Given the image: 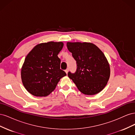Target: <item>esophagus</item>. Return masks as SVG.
<instances>
[{
    "mask_svg": "<svg viewBox=\"0 0 135 135\" xmlns=\"http://www.w3.org/2000/svg\"><path fill=\"white\" fill-rule=\"evenodd\" d=\"M65 73H66V74H68V71H69V69H66V70H65Z\"/></svg>",
    "mask_w": 135,
    "mask_h": 135,
    "instance_id": "1",
    "label": "esophagus"
}]
</instances>
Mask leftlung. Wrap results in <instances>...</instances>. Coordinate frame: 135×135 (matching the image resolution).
<instances>
[{"mask_svg":"<svg viewBox=\"0 0 135 135\" xmlns=\"http://www.w3.org/2000/svg\"><path fill=\"white\" fill-rule=\"evenodd\" d=\"M68 50L76 62L75 73H68L78 89L83 94L93 95L105 88L109 79L110 65L104 53L91 43L68 42Z\"/></svg>","mask_w":135,"mask_h":135,"instance_id":"obj_1","label":"left lung"}]
</instances>
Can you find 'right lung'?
<instances>
[{
	"instance_id": "1",
	"label": "right lung",
	"mask_w": 135,
	"mask_h": 135,
	"mask_svg": "<svg viewBox=\"0 0 135 135\" xmlns=\"http://www.w3.org/2000/svg\"><path fill=\"white\" fill-rule=\"evenodd\" d=\"M62 42H49L35 46L21 68V79L26 90L35 96H47L54 91L60 79L66 75L60 69L58 54Z\"/></svg>"
}]
</instances>
